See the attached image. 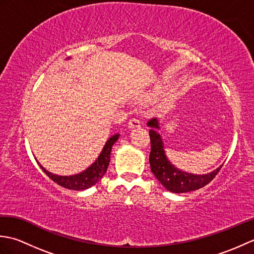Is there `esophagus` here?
<instances>
[{
    "instance_id": "esophagus-1",
    "label": "esophagus",
    "mask_w": 254,
    "mask_h": 254,
    "mask_svg": "<svg viewBox=\"0 0 254 254\" xmlns=\"http://www.w3.org/2000/svg\"><path fill=\"white\" fill-rule=\"evenodd\" d=\"M128 127H130L131 128H139L143 127V123L138 120V119H135L133 118L130 120V122H128Z\"/></svg>"
}]
</instances>
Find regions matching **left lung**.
<instances>
[{
  "label": "left lung",
  "instance_id": "obj_1",
  "mask_svg": "<svg viewBox=\"0 0 254 254\" xmlns=\"http://www.w3.org/2000/svg\"><path fill=\"white\" fill-rule=\"evenodd\" d=\"M147 126L152 128L149 130L150 137V154L149 164L152 172L157 178L159 182L167 190L174 193H186L195 191L201 189L212 181L219 172L222 166L215 171L207 175H193L183 172L175 168L167 159L164 150V144L161 141L159 133L158 122L156 119H150Z\"/></svg>",
  "mask_w": 254,
  "mask_h": 254
}]
</instances>
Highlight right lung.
Listing matches in <instances>:
<instances>
[{"mask_svg":"<svg viewBox=\"0 0 254 254\" xmlns=\"http://www.w3.org/2000/svg\"><path fill=\"white\" fill-rule=\"evenodd\" d=\"M119 138V134L116 135H112L109 139H108L106 145L104 146V149L101 150L99 157L97 158L95 163L88 167L85 171L80 172V174L74 175V176H58L53 175L51 172L46 170L44 167H42L39 163L40 168L44 170L45 174L50 178L51 180L58 183L59 186H61L65 189H69V190H76V191H82L86 190L90 187L95 186L97 182H98L102 177L105 176L107 172L108 166L110 163V154L113 144H115Z\"/></svg>","mask_w":254,"mask_h":254,"instance_id":"right-lung-1","label":"right lung"}]
</instances>
